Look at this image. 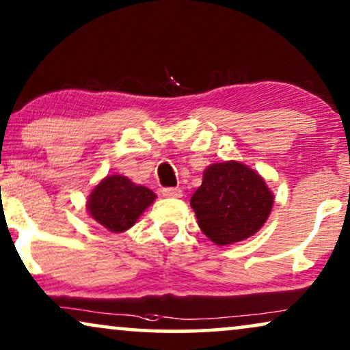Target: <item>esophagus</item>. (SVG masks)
I'll return each mask as SVG.
<instances>
[{"label":"esophagus","mask_w":350,"mask_h":350,"mask_svg":"<svg viewBox=\"0 0 350 350\" xmlns=\"http://www.w3.org/2000/svg\"><path fill=\"white\" fill-rule=\"evenodd\" d=\"M162 196H165V198H181L183 191L180 188H164L162 189Z\"/></svg>","instance_id":"1"}]
</instances>
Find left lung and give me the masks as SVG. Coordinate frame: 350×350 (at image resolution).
<instances>
[{
	"instance_id": "8db88e82",
	"label": "left lung",
	"mask_w": 350,
	"mask_h": 350,
	"mask_svg": "<svg viewBox=\"0 0 350 350\" xmlns=\"http://www.w3.org/2000/svg\"><path fill=\"white\" fill-rule=\"evenodd\" d=\"M272 202L265 180L236 161L210 165L191 198L199 228L217 245L253 236L269 217Z\"/></svg>"
}]
</instances>
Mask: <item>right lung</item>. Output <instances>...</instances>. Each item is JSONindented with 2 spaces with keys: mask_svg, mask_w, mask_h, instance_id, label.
<instances>
[{
  "mask_svg": "<svg viewBox=\"0 0 350 350\" xmlns=\"http://www.w3.org/2000/svg\"><path fill=\"white\" fill-rule=\"evenodd\" d=\"M156 194L121 175L107 176L90 194L88 210L95 221L113 232L132 228Z\"/></svg>",
  "mask_w": 350,
  "mask_h": 350,
  "instance_id": "obj_1",
  "label": "right lung"
}]
</instances>
